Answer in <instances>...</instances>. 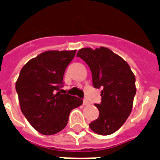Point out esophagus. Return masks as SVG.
<instances>
[{
    "mask_svg": "<svg viewBox=\"0 0 160 160\" xmlns=\"http://www.w3.org/2000/svg\"><path fill=\"white\" fill-rule=\"evenodd\" d=\"M88 104H89L88 100L84 99V101H83V105H84V106H86V105H88Z\"/></svg>",
    "mask_w": 160,
    "mask_h": 160,
    "instance_id": "obj_1",
    "label": "esophagus"
}]
</instances>
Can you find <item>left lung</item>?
I'll list each match as a JSON object with an SVG mask.
<instances>
[{"mask_svg": "<svg viewBox=\"0 0 160 160\" xmlns=\"http://www.w3.org/2000/svg\"><path fill=\"white\" fill-rule=\"evenodd\" d=\"M77 57L90 67L94 87L102 89V102L95 104L99 118L89 127L96 133L110 135L123 125L131 113L135 76L126 61L107 48H84L78 51Z\"/></svg>", "mask_w": 160, "mask_h": 160, "instance_id": "8db88e82", "label": "left lung"}]
</instances>
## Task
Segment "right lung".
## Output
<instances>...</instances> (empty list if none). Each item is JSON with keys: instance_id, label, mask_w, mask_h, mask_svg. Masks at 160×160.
<instances>
[{"instance_id": "add662e5", "label": "right lung", "mask_w": 160, "mask_h": 160, "mask_svg": "<svg viewBox=\"0 0 160 160\" xmlns=\"http://www.w3.org/2000/svg\"><path fill=\"white\" fill-rule=\"evenodd\" d=\"M76 51H47L29 60L16 83L21 110L34 129L53 135L65 128L69 113L83 101L61 94L64 75ZM64 91V90H61Z\"/></svg>"}]
</instances>
